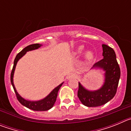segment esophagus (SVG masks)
<instances>
[{"label": "esophagus", "instance_id": "obj_1", "mask_svg": "<svg viewBox=\"0 0 131 131\" xmlns=\"http://www.w3.org/2000/svg\"><path fill=\"white\" fill-rule=\"evenodd\" d=\"M76 77H77L76 74L71 73H70L68 75V77H67V78H68V79H75V78H76Z\"/></svg>", "mask_w": 131, "mask_h": 131}]
</instances>
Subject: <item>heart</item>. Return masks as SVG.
<instances>
[{
    "instance_id": "1",
    "label": "heart",
    "mask_w": 131,
    "mask_h": 131,
    "mask_svg": "<svg viewBox=\"0 0 131 131\" xmlns=\"http://www.w3.org/2000/svg\"><path fill=\"white\" fill-rule=\"evenodd\" d=\"M84 50V47L80 46L76 50V54H81ZM84 59L86 62H92L95 59V54L91 50H88L84 54Z\"/></svg>"
}]
</instances>
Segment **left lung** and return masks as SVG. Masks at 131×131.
<instances>
[{
  "label": "left lung",
  "instance_id": "obj_1",
  "mask_svg": "<svg viewBox=\"0 0 131 131\" xmlns=\"http://www.w3.org/2000/svg\"><path fill=\"white\" fill-rule=\"evenodd\" d=\"M103 59L94 63L92 69L104 71V82L100 89L89 91L79 82L77 96L80 101L87 107H97L105 104L114 97L117 92L121 71L113 48L102 45Z\"/></svg>",
  "mask_w": 131,
  "mask_h": 131
}]
</instances>
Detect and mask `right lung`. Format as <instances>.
I'll use <instances>...</instances> for the list:
<instances>
[{"label": "right lung", "instance_id": "add662e5", "mask_svg": "<svg viewBox=\"0 0 131 131\" xmlns=\"http://www.w3.org/2000/svg\"><path fill=\"white\" fill-rule=\"evenodd\" d=\"M41 46H42V45L38 43L29 45V46L25 47V48H24L20 52L18 53V54H17V56H16V58H15L14 62V66L13 68H12V70L11 75H10V81H11L12 85L13 86L14 90L15 93H16V96H17L18 101H19L23 106H25V107H27V108L34 111H47L48 110H50V108H52V107L54 106L56 101V98H57L58 92L59 89H60V87L62 86V85L63 83H63H62L60 84H59L58 86H56V88H54L52 91L50 92L49 94L47 95L45 98H44L43 99H41V100H37V101H31V100H25V98H24L23 97L21 96L19 94V93H18V92H17V91H16V87H15L14 84V74L15 69H16V65H17V63H18V62L19 61V59L21 58L26 54L27 52L31 51V50H34L38 49V48H40Z\"/></svg>", "mask_w": 131, "mask_h": 131}]
</instances>
